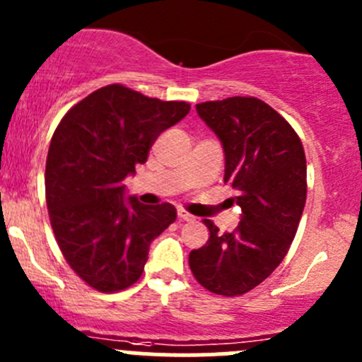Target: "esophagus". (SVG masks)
I'll list each match as a JSON object with an SVG mask.
<instances>
[{
    "mask_svg": "<svg viewBox=\"0 0 362 362\" xmlns=\"http://www.w3.org/2000/svg\"><path fill=\"white\" fill-rule=\"evenodd\" d=\"M177 215H178V221H182V222H191V221H194V217H192L191 214H187V211H185V210H182V208H178Z\"/></svg>",
    "mask_w": 362,
    "mask_h": 362,
    "instance_id": "esophagus-1",
    "label": "esophagus"
}]
</instances>
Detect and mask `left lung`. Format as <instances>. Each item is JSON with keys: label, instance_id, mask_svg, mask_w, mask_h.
I'll list each match as a JSON object with an SVG mask.
<instances>
[{"label": "left lung", "instance_id": "8db88e82", "mask_svg": "<svg viewBox=\"0 0 362 362\" xmlns=\"http://www.w3.org/2000/svg\"><path fill=\"white\" fill-rule=\"evenodd\" d=\"M224 148V184L242 221L221 233L204 221L210 238L189 254L192 275L210 293L240 296L268 279L284 261L306 202V159L291 124L257 98L196 105Z\"/></svg>", "mask_w": 362, "mask_h": 362}]
</instances>
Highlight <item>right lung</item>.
I'll return each instance as SVG.
<instances>
[{"mask_svg": "<svg viewBox=\"0 0 362 362\" xmlns=\"http://www.w3.org/2000/svg\"><path fill=\"white\" fill-rule=\"evenodd\" d=\"M191 110L112 83L69 110L50 140L45 196L57 245L73 272L101 293L133 286L152 240L175 222L173 204L126 198L158 136Z\"/></svg>", "mask_w": 362, "mask_h": 362, "instance_id": "right-lung-1", "label": "right lung"}]
</instances>
